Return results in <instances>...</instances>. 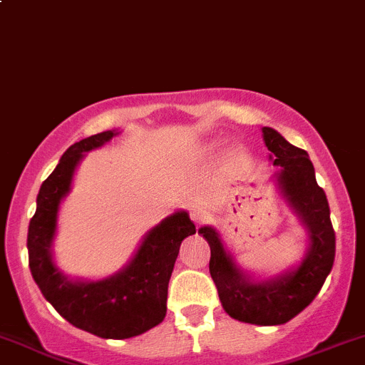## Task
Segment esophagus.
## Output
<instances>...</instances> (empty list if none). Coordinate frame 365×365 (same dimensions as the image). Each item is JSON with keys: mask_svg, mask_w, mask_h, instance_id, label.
Masks as SVG:
<instances>
[{"mask_svg": "<svg viewBox=\"0 0 365 365\" xmlns=\"http://www.w3.org/2000/svg\"><path fill=\"white\" fill-rule=\"evenodd\" d=\"M190 219H192L196 224H203L210 219V213L203 208H192L190 210Z\"/></svg>", "mask_w": 365, "mask_h": 365, "instance_id": "1", "label": "esophagus"}]
</instances>
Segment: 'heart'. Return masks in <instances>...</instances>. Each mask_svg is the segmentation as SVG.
<instances>
[{"label":"heart","instance_id":"heart-1","mask_svg":"<svg viewBox=\"0 0 365 365\" xmlns=\"http://www.w3.org/2000/svg\"><path fill=\"white\" fill-rule=\"evenodd\" d=\"M215 148H217V143H210L208 146H205L206 152H213V150H215Z\"/></svg>","mask_w":365,"mask_h":365}]
</instances>
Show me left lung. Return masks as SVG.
Instances as JSON below:
<instances>
[{
	"label": "left lung",
	"instance_id": "obj_1",
	"mask_svg": "<svg viewBox=\"0 0 365 365\" xmlns=\"http://www.w3.org/2000/svg\"><path fill=\"white\" fill-rule=\"evenodd\" d=\"M263 141L277 168L274 182L307 235V251L295 267L272 277L244 270L213 226L197 233L210 245V275L231 318L252 325H282L300 314L322 289L336 257V233L325 192L316 183L307 152L289 145L277 130L263 127Z\"/></svg>",
	"mask_w": 365,
	"mask_h": 365
}]
</instances>
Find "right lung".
I'll use <instances>...</instances> for the list:
<instances>
[{"label": "right lung", "instance_id": "obj_1", "mask_svg": "<svg viewBox=\"0 0 365 365\" xmlns=\"http://www.w3.org/2000/svg\"><path fill=\"white\" fill-rule=\"evenodd\" d=\"M118 134L106 130L70 146L40 187L28 227L29 270L42 295L73 327L104 339H128L162 323L180 245L196 233L189 213L178 210L143 237L138 251L116 274L88 281L68 277L58 268L53 256L58 212L72 189L73 173L88 152Z\"/></svg>", "mask_w": 365, "mask_h": 365}]
</instances>
